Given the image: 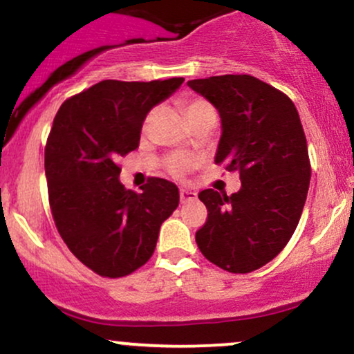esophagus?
<instances>
[{"label":"esophagus","mask_w":354,"mask_h":354,"mask_svg":"<svg viewBox=\"0 0 354 354\" xmlns=\"http://www.w3.org/2000/svg\"><path fill=\"white\" fill-rule=\"evenodd\" d=\"M180 198H181V203H189V201L196 200L198 194H196V191H194V189L181 188L180 189Z\"/></svg>","instance_id":"obj_1"}]
</instances>
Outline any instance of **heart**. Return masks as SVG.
Returning a JSON list of instances; mask_svg holds the SVG:
<instances>
[{
    "instance_id": "b5f03b06",
    "label": "heart",
    "mask_w": 354,
    "mask_h": 354,
    "mask_svg": "<svg viewBox=\"0 0 354 354\" xmlns=\"http://www.w3.org/2000/svg\"><path fill=\"white\" fill-rule=\"evenodd\" d=\"M208 111H214V109L208 101L201 98L189 100L188 103L185 104V113L189 121H194L198 116H201L203 113H208ZM196 165H198L196 158L188 156V154H173V156L168 160V169L169 173L174 174V176H183V174L188 173L189 169H193Z\"/></svg>"
}]
</instances>
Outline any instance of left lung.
I'll list each match as a JSON object with an SVG mask.
<instances>
[{
    "label": "left lung",
    "mask_w": 354,
    "mask_h": 354,
    "mask_svg": "<svg viewBox=\"0 0 354 354\" xmlns=\"http://www.w3.org/2000/svg\"><path fill=\"white\" fill-rule=\"evenodd\" d=\"M188 86L218 109L214 161L241 180L231 196L200 193L208 219L196 231L198 248L230 273H250L286 246L301 218L311 180L301 120L293 101L254 76H211Z\"/></svg>",
    "instance_id": "obj_1"
}]
</instances>
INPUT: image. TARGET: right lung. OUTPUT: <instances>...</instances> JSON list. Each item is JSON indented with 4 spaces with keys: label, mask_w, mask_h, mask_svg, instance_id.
Wrapping results in <instances>:
<instances>
[{
    "label": "right lung",
    "mask_w": 354,
    "mask_h": 354,
    "mask_svg": "<svg viewBox=\"0 0 354 354\" xmlns=\"http://www.w3.org/2000/svg\"><path fill=\"white\" fill-rule=\"evenodd\" d=\"M183 81L104 80L56 113L44 148L53 218L71 253L101 276L120 278L143 266L180 205L178 186L161 178L141 193L124 189L116 160L138 148L148 113Z\"/></svg>",
    "instance_id": "right-lung-1"
}]
</instances>
